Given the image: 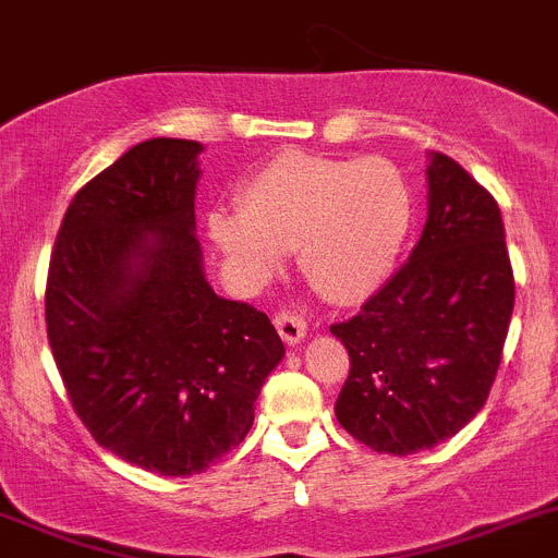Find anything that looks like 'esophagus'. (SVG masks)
Masks as SVG:
<instances>
[{"label": "esophagus", "mask_w": 558, "mask_h": 558, "mask_svg": "<svg viewBox=\"0 0 558 558\" xmlns=\"http://www.w3.org/2000/svg\"><path fill=\"white\" fill-rule=\"evenodd\" d=\"M275 326H278V335L283 337L289 345L301 343L303 335H306V320H303L298 312H289V308H283V312L275 315Z\"/></svg>", "instance_id": "esophagus-1"}]
</instances>
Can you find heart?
<instances>
[{
    "label": "heart",
    "mask_w": 558,
    "mask_h": 558,
    "mask_svg": "<svg viewBox=\"0 0 558 558\" xmlns=\"http://www.w3.org/2000/svg\"><path fill=\"white\" fill-rule=\"evenodd\" d=\"M414 198L380 156L329 158L287 149L241 190V209L209 215L213 241L255 278L298 252L301 275L335 303L366 301L395 271Z\"/></svg>",
    "instance_id": "1"
}]
</instances>
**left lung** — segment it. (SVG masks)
<instances>
[{"mask_svg": "<svg viewBox=\"0 0 558 558\" xmlns=\"http://www.w3.org/2000/svg\"><path fill=\"white\" fill-rule=\"evenodd\" d=\"M499 204L442 153H430L428 221L380 292L331 335L349 349L337 423L380 453L434 448L488 400L510 315Z\"/></svg>", "mask_w": 558, "mask_h": 558, "instance_id": "8db88e82", "label": "left lung"}]
</instances>
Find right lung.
I'll return each instance as SVG.
<instances>
[{"label":"right lung","instance_id":"right-lung-1","mask_svg":"<svg viewBox=\"0 0 558 558\" xmlns=\"http://www.w3.org/2000/svg\"><path fill=\"white\" fill-rule=\"evenodd\" d=\"M198 142L149 138L76 192L50 255L45 320L98 446L161 476L207 471L250 434L283 360L264 312L213 292L195 238Z\"/></svg>","mask_w":558,"mask_h":558}]
</instances>
